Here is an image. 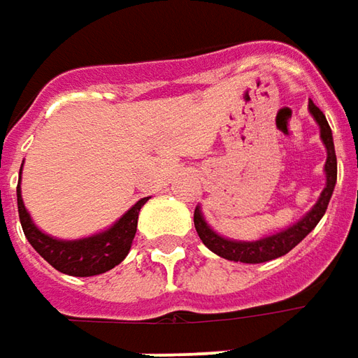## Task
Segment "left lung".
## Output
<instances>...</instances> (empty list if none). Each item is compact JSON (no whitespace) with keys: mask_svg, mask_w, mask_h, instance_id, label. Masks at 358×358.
I'll use <instances>...</instances> for the list:
<instances>
[{"mask_svg":"<svg viewBox=\"0 0 358 358\" xmlns=\"http://www.w3.org/2000/svg\"><path fill=\"white\" fill-rule=\"evenodd\" d=\"M309 112H311V116L315 117V122L319 124L321 140H323L325 150H327V162H325V177H327V181H325V189L321 191V196H319L317 203L313 205V208L309 210L306 217L299 218L296 224H292L289 229L275 232L272 236H266V238H260V241L254 242L230 241V238H224V236L217 234L215 230L208 227L207 220L203 218L201 208L196 207L195 218H193L195 220L196 234H199V238L203 241V244L207 246L208 250L215 252L220 258L232 260V262H268V260L280 258V256L287 254L292 248H296L297 244L317 227V222L325 215V210H327L333 189H335V183H337V155H335L333 134H331L329 124H327V117L313 104V100H309Z\"/></svg>","mask_w":358,"mask_h":358,"instance_id":"obj_1","label":"left lung"}]
</instances>
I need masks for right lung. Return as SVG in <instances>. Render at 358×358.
Returning <instances> with one entry per match:
<instances>
[{
  "label": "right lung",
  "instance_id": "1",
  "mask_svg": "<svg viewBox=\"0 0 358 358\" xmlns=\"http://www.w3.org/2000/svg\"><path fill=\"white\" fill-rule=\"evenodd\" d=\"M148 199L150 196L138 201L126 215H122L104 232L92 234L88 238H78V241H59V238H52L49 234L41 232L35 227V222L31 220L27 208L23 205L21 187L17 185L19 220H21V227H23L29 244L39 252L55 270H59L62 274L76 275V278L104 274L128 256L131 241L138 230L140 208L148 203Z\"/></svg>",
  "mask_w": 358,
  "mask_h": 358
}]
</instances>
